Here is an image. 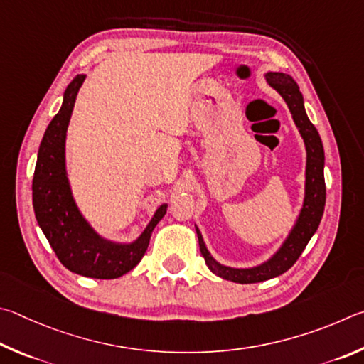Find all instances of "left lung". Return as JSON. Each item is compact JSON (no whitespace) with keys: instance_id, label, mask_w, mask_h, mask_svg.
<instances>
[{"instance_id":"left-lung-1","label":"left lung","mask_w":364,"mask_h":364,"mask_svg":"<svg viewBox=\"0 0 364 364\" xmlns=\"http://www.w3.org/2000/svg\"><path fill=\"white\" fill-rule=\"evenodd\" d=\"M267 81L272 87H275L277 91L282 94L286 104H288L289 110L292 113V119H294L296 126L301 131L305 149H307V182H305V201L304 209L301 213L294 230L289 235V238L286 240L282 250L277 252V256H273L269 262L264 265L256 267V269H247V270H238L230 269V267H224L215 262V260L209 256L203 238L198 233L200 241V251L205 257V262L209 267V270L215 275L230 279L235 283H259L265 282V279L275 278L282 275L286 270H289L292 265L296 264V260L301 257L302 251L311 238V235L316 232L320 220L323 218L324 211V203H326V183H324V174H323V166H324V151L323 144L318 134L316 127L310 123L307 118V113L304 110V99L302 94L299 91L297 82L291 78L289 75L284 73H267Z\"/></svg>"}]
</instances>
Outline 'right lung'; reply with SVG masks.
I'll use <instances>...</instances> for the list:
<instances>
[{"mask_svg": "<svg viewBox=\"0 0 364 364\" xmlns=\"http://www.w3.org/2000/svg\"><path fill=\"white\" fill-rule=\"evenodd\" d=\"M85 75L75 76L63 94L60 112L50 121L41 140L33 174V209L38 224L55 256L70 272L82 277L110 279L132 270L149 247L153 228L168 206L158 209L145 232L132 245H114L99 238L76 209L65 176V132L76 94Z\"/></svg>", "mask_w": 364, "mask_h": 364, "instance_id": "right-lung-1", "label": "right lung"}]
</instances>
